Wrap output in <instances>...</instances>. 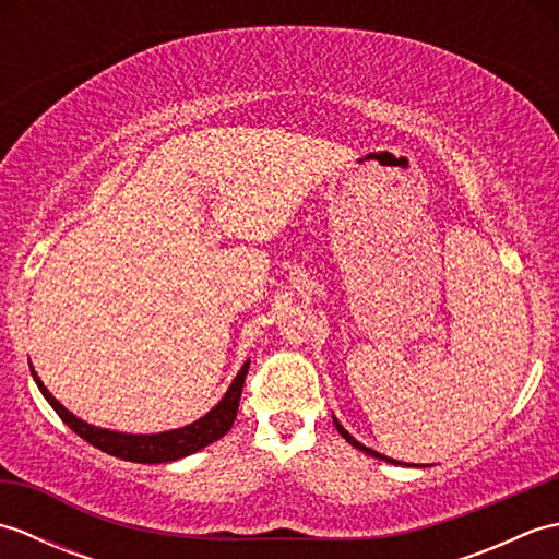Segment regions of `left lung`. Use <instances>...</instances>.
I'll return each instance as SVG.
<instances>
[{"label": "left lung", "mask_w": 559, "mask_h": 559, "mask_svg": "<svg viewBox=\"0 0 559 559\" xmlns=\"http://www.w3.org/2000/svg\"><path fill=\"white\" fill-rule=\"evenodd\" d=\"M334 425H336V430L341 432V437L343 439H346V442L348 444H353L355 449H360L362 451V454H367V456H374V459H379V461H386V463H394V466H403V463L401 461H394V459H389V456H384V454H379V451H374V449H370V447H365V444H360L358 442V439H355L348 430H346V427H343L341 423H338V418H336V415H334ZM406 466H408V463H406Z\"/></svg>", "instance_id": "left-lung-1"}]
</instances>
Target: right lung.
<instances>
[{
	"label": "right lung",
	"instance_id": "add662e5",
	"mask_svg": "<svg viewBox=\"0 0 559 559\" xmlns=\"http://www.w3.org/2000/svg\"><path fill=\"white\" fill-rule=\"evenodd\" d=\"M247 370H249V360L240 367V372H237V377L233 379V384L228 386V391H225V396L206 415H201L199 420L189 423L185 427H177V430H165V432H153V435H132V432L108 430V427H96V425L76 418L74 413L67 411L62 403H59L50 394V391H47L43 379L38 377V372H35L31 365V374L35 379V384H38L40 394L57 411L59 418H62L71 427V430H74L81 439H86L88 444L105 451V454L124 459V461H134V463H170V461L194 454V451L213 444L223 435H228V430L235 423L237 406H240Z\"/></svg>",
	"mask_w": 559,
	"mask_h": 559
}]
</instances>
